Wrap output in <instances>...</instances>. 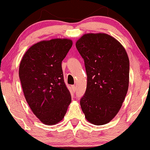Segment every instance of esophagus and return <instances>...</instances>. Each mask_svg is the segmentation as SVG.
<instances>
[{"label":"esophagus","instance_id":"1","mask_svg":"<svg viewBox=\"0 0 150 150\" xmlns=\"http://www.w3.org/2000/svg\"><path fill=\"white\" fill-rule=\"evenodd\" d=\"M71 88H72V90L73 91V92H75V85H72Z\"/></svg>","mask_w":150,"mask_h":150}]
</instances>
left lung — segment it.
<instances>
[{
  "label": "left lung",
  "instance_id": "left-lung-1",
  "mask_svg": "<svg viewBox=\"0 0 150 150\" xmlns=\"http://www.w3.org/2000/svg\"><path fill=\"white\" fill-rule=\"evenodd\" d=\"M75 46L87 75L81 108L90 123L106 124L120 111L128 92V54L117 39L105 33L85 34Z\"/></svg>",
  "mask_w": 150,
  "mask_h": 150
}]
</instances>
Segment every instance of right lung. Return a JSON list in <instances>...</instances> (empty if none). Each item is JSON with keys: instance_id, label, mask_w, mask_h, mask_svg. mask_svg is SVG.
I'll use <instances>...</instances> for the list:
<instances>
[{"instance_id": "obj_1", "label": "right lung", "mask_w": 150, "mask_h": 150, "mask_svg": "<svg viewBox=\"0 0 150 150\" xmlns=\"http://www.w3.org/2000/svg\"><path fill=\"white\" fill-rule=\"evenodd\" d=\"M72 45L70 39L41 41L27 49L20 62L19 76L25 99L45 125L61 122L71 103L61 63Z\"/></svg>"}]
</instances>
